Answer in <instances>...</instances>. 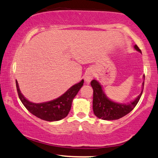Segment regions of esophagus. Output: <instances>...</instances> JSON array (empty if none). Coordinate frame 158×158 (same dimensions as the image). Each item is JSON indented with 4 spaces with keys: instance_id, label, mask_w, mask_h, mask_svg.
<instances>
[{
    "instance_id": "1",
    "label": "esophagus",
    "mask_w": 158,
    "mask_h": 158,
    "mask_svg": "<svg viewBox=\"0 0 158 158\" xmlns=\"http://www.w3.org/2000/svg\"><path fill=\"white\" fill-rule=\"evenodd\" d=\"M94 77V72L92 71H88L86 74V76H85V81H87V83H89L90 81L92 80L93 78Z\"/></svg>"
}]
</instances>
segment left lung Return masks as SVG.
Wrapping results in <instances>:
<instances>
[{"instance_id":"1","label":"left lung","mask_w":158,"mask_h":158,"mask_svg":"<svg viewBox=\"0 0 158 158\" xmlns=\"http://www.w3.org/2000/svg\"><path fill=\"white\" fill-rule=\"evenodd\" d=\"M135 48L141 53V51L137 45H135ZM143 77L145 78V76ZM90 85L94 90V97H93L94 113L96 116L103 120H116L125 116L134 109L139 102L143 93L142 91L141 94L137 97L136 99L130 104H118L112 102L107 98L102 90V85L97 81L94 79L91 81ZM143 85L144 82H143Z\"/></svg>"}]
</instances>
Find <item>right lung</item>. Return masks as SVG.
I'll return each mask as SVG.
<instances>
[{"mask_svg":"<svg viewBox=\"0 0 158 158\" xmlns=\"http://www.w3.org/2000/svg\"><path fill=\"white\" fill-rule=\"evenodd\" d=\"M84 84V80H81L78 84L74 85L69 88L60 97L51 102L45 103L35 104L26 99L19 89L18 83L16 81L17 91L18 96L23 104L28 111L39 118L48 121H60L65 118L69 113L71 108L72 102L76 95Z\"/></svg>","mask_w":158,"mask_h":158,"instance_id":"right-lung-1","label":"right lung"}]
</instances>
